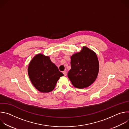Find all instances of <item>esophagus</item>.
Instances as JSON below:
<instances>
[{"label":"esophagus","instance_id":"esophagus-1","mask_svg":"<svg viewBox=\"0 0 129 129\" xmlns=\"http://www.w3.org/2000/svg\"><path fill=\"white\" fill-rule=\"evenodd\" d=\"M63 74H64V75L65 76H67V72H66V71H64L63 72Z\"/></svg>","mask_w":129,"mask_h":129}]
</instances>
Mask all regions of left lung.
<instances>
[{
	"label": "left lung",
	"mask_w": 129,
	"mask_h": 129,
	"mask_svg": "<svg viewBox=\"0 0 129 129\" xmlns=\"http://www.w3.org/2000/svg\"><path fill=\"white\" fill-rule=\"evenodd\" d=\"M71 69L68 77L72 85L78 88H84L96 80L99 63L95 53L86 47L71 57Z\"/></svg>",
	"instance_id": "obj_1"
}]
</instances>
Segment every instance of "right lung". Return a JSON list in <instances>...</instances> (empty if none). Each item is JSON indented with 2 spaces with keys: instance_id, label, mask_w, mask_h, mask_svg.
<instances>
[{
  "instance_id": "add662e5",
  "label": "right lung",
  "mask_w": 129,
  "mask_h": 129,
  "mask_svg": "<svg viewBox=\"0 0 129 129\" xmlns=\"http://www.w3.org/2000/svg\"><path fill=\"white\" fill-rule=\"evenodd\" d=\"M28 74L34 87L43 93L53 90L59 78L63 76L49 58L42 54L36 55L30 61Z\"/></svg>"
}]
</instances>
